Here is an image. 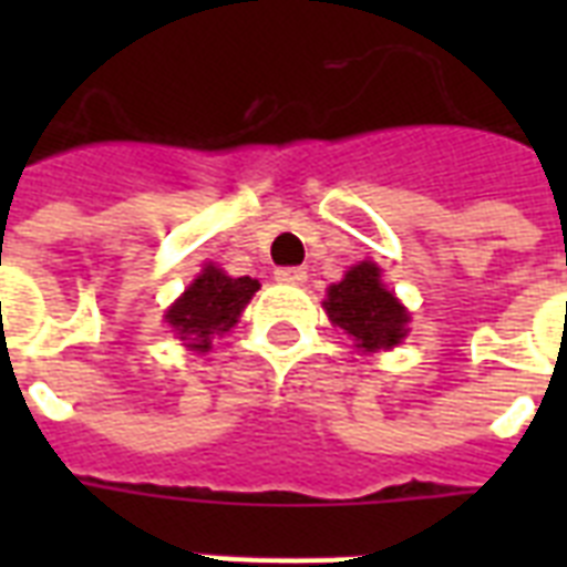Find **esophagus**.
Masks as SVG:
<instances>
[{"mask_svg": "<svg viewBox=\"0 0 567 567\" xmlns=\"http://www.w3.org/2000/svg\"><path fill=\"white\" fill-rule=\"evenodd\" d=\"M274 276L279 279V282H291V285L306 282V270H302V267H279Z\"/></svg>", "mask_w": 567, "mask_h": 567, "instance_id": "obj_1", "label": "esophagus"}]
</instances>
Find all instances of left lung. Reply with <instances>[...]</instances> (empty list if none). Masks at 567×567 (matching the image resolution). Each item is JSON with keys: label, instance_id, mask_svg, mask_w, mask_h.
Returning a JSON list of instances; mask_svg holds the SVG:
<instances>
[{"label": "left lung", "instance_id": "obj_1", "mask_svg": "<svg viewBox=\"0 0 567 567\" xmlns=\"http://www.w3.org/2000/svg\"><path fill=\"white\" fill-rule=\"evenodd\" d=\"M323 309L336 327L355 338V347L364 353L400 344L409 323V311L379 282V267L371 261L350 267L341 282L329 285Z\"/></svg>", "mask_w": 567, "mask_h": 567}]
</instances>
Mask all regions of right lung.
<instances>
[{
	"instance_id": "right-lung-1",
	"label": "right lung",
	"mask_w": 567,
	"mask_h": 567,
	"mask_svg": "<svg viewBox=\"0 0 567 567\" xmlns=\"http://www.w3.org/2000/svg\"><path fill=\"white\" fill-rule=\"evenodd\" d=\"M256 291V279H249V276L231 279L208 265L188 285V291L173 302L164 320L171 323L173 332H179L182 341H190V350L205 353L212 347L214 336H223L238 323L240 309Z\"/></svg>"
}]
</instances>
